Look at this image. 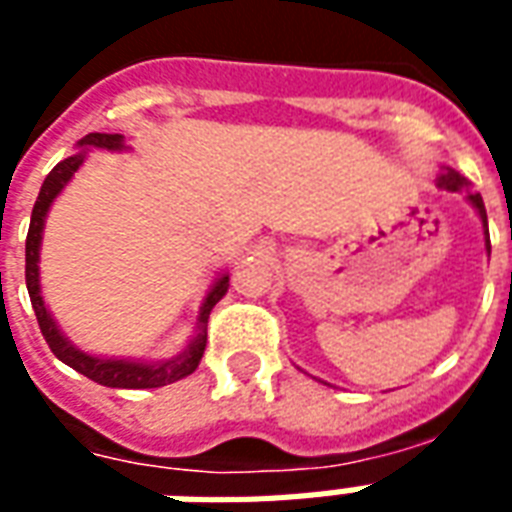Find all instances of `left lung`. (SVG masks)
Returning a JSON list of instances; mask_svg holds the SVG:
<instances>
[{
	"instance_id": "8db88e82",
	"label": "left lung",
	"mask_w": 512,
	"mask_h": 512,
	"mask_svg": "<svg viewBox=\"0 0 512 512\" xmlns=\"http://www.w3.org/2000/svg\"><path fill=\"white\" fill-rule=\"evenodd\" d=\"M437 187L439 189H448V192H464V198L472 208H475V214L480 217L483 222V236H486V252L491 255V241H488V219H486V206H483V198H480V192H467L469 189V181L453 170L450 165H442L439 168V176H437Z\"/></svg>"
}]
</instances>
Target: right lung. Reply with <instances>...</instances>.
<instances>
[{"instance_id":"obj_1","label":"right lung","mask_w":512,"mask_h":512,"mask_svg":"<svg viewBox=\"0 0 512 512\" xmlns=\"http://www.w3.org/2000/svg\"><path fill=\"white\" fill-rule=\"evenodd\" d=\"M75 154H70L67 160L56 165L48 176H45L40 195L34 200L32 208V222H29V233H26V290L32 298V309L37 314V323L43 331L45 342L51 347L56 358L67 363L70 369H75L83 377H89L97 385L105 388H127V391H143V388H162L170 382L184 380L189 374L195 372L206 350V325L208 314L217 306V301L227 293L230 287V274L219 271L214 276V282L208 287L206 298L200 304L198 323H195V333L187 342V347L173 355L168 361H140V358H116V355H92V352L81 350L78 344L70 342V336L59 328L54 312L48 309L43 298V285H40V249H43V230L48 211L54 206V200L64 192V187L73 181V176L81 170V165L89 157V151L102 149V151H127V140L119 132H89L86 138L75 143Z\"/></svg>"}]
</instances>
